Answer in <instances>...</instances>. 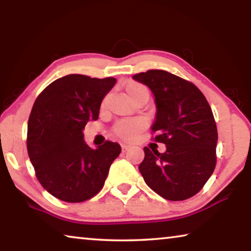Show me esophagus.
Instances as JSON below:
<instances>
[{"mask_svg": "<svg viewBox=\"0 0 251 251\" xmlns=\"http://www.w3.org/2000/svg\"><path fill=\"white\" fill-rule=\"evenodd\" d=\"M130 149L129 145H126V144H122V150L123 152H126V151H128Z\"/></svg>", "mask_w": 251, "mask_h": 251, "instance_id": "1", "label": "esophagus"}]
</instances>
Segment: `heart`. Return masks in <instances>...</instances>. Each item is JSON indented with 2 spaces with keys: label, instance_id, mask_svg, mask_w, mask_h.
<instances>
[{
  "label": "heart",
  "instance_id": "heart-1",
  "mask_svg": "<svg viewBox=\"0 0 251 251\" xmlns=\"http://www.w3.org/2000/svg\"><path fill=\"white\" fill-rule=\"evenodd\" d=\"M125 91L130 100L140 96H149V90L140 82L129 81L125 86ZM146 123L144 119L134 117L129 119H123L117 122L113 127V133L117 137L124 141H132L143 129L145 128Z\"/></svg>",
  "mask_w": 251,
  "mask_h": 251
}]
</instances>
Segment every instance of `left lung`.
Returning <instances> with one entry per match:
<instances>
[{"instance_id": "left-lung-1", "label": "left lung", "mask_w": 251, "mask_h": 251, "mask_svg": "<svg viewBox=\"0 0 251 251\" xmlns=\"http://www.w3.org/2000/svg\"><path fill=\"white\" fill-rule=\"evenodd\" d=\"M147 86L156 105L155 141L164 143L158 153L144 147L138 166L147 185L171 201L185 200L200 191L216 168L217 125L209 102L192 82L165 70L133 75Z\"/></svg>"}]
</instances>
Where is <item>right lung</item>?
Wrapping results in <instances>:
<instances>
[{
  "label": "right lung",
  "mask_w": 251,
  "mask_h": 251,
  "mask_svg": "<svg viewBox=\"0 0 251 251\" xmlns=\"http://www.w3.org/2000/svg\"><path fill=\"white\" fill-rule=\"evenodd\" d=\"M115 82L110 77L68 75L35 99L27 122V153L39 182L59 200L74 203L93 198L121 153L118 143L91 149L83 138L86 124L97 121L102 99Z\"/></svg>",
  "instance_id": "right-lung-1"
}]
</instances>
